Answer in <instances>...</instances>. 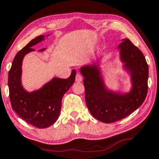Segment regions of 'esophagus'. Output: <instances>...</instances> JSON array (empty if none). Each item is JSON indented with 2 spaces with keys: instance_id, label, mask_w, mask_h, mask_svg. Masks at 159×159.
I'll return each instance as SVG.
<instances>
[{
  "instance_id": "34e87169",
  "label": "esophagus",
  "mask_w": 159,
  "mask_h": 159,
  "mask_svg": "<svg viewBox=\"0 0 159 159\" xmlns=\"http://www.w3.org/2000/svg\"><path fill=\"white\" fill-rule=\"evenodd\" d=\"M82 80V76L81 75L79 74V73H77L76 75H75V81L76 82H80Z\"/></svg>"
}]
</instances>
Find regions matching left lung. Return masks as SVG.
I'll return each mask as SVG.
<instances>
[{
  "mask_svg": "<svg viewBox=\"0 0 159 159\" xmlns=\"http://www.w3.org/2000/svg\"><path fill=\"white\" fill-rule=\"evenodd\" d=\"M118 49L125 68L131 75L129 93L107 90L96 64L80 69L84 77L87 107L93 117L104 123L115 122L133 113L143 103L148 92V66L143 54L128 39H122Z\"/></svg>",
  "mask_w": 159,
  "mask_h": 159,
  "instance_id": "1",
  "label": "left lung"
}]
</instances>
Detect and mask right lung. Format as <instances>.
<instances>
[{
  "instance_id": "right-lung-1",
  "label": "right lung",
  "mask_w": 159,
  "mask_h": 159,
  "mask_svg": "<svg viewBox=\"0 0 159 159\" xmlns=\"http://www.w3.org/2000/svg\"><path fill=\"white\" fill-rule=\"evenodd\" d=\"M49 36V35H48ZM44 39L38 36L29 42L16 55L8 73V88L11 107L21 119L37 128H47L54 124L59 117L62 99L75 81V70L67 79L53 78L39 90L28 92L21 85L22 60L32 48ZM45 48L39 51H44Z\"/></svg>"
}]
</instances>
